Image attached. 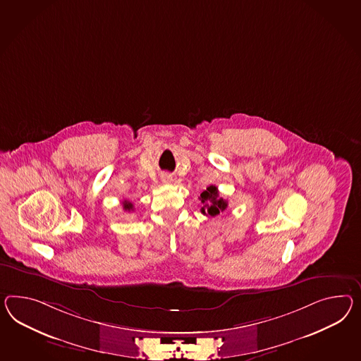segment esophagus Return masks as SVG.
I'll use <instances>...</instances> for the list:
<instances>
[{
	"label": "esophagus",
	"mask_w": 361,
	"mask_h": 361,
	"mask_svg": "<svg viewBox=\"0 0 361 361\" xmlns=\"http://www.w3.org/2000/svg\"><path fill=\"white\" fill-rule=\"evenodd\" d=\"M173 180V178L170 176H167V174H165V176H162V182L164 183H170Z\"/></svg>",
	"instance_id": "34e87169"
}]
</instances>
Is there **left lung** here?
I'll list each match as a JSON object with an SVG mask.
<instances>
[{"label":"left lung","instance_id":"1","mask_svg":"<svg viewBox=\"0 0 361 361\" xmlns=\"http://www.w3.org/2000/svg\"><path fill=\"white\" fill-rule=\"evenodd\" d=\"M200 202H202V213L207 216H217L219 213L224 212L228 207V202L224 200L219 195V190L216 185H209L207 190H204L200 194Z\"/></svg>","mask_w":361,"mask_h":361}]
</instances>
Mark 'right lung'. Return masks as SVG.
Segmentation results:
<instances>
[{"label": "right lung", "mask_w": 361, "mask_h": 361, "mask_svg": "<svg viewBox=\"0 0 361 361\" xmlns=\"http://www.w3.org/2000/svg\"><path fill=\"white\" fill-rule=\"evenodd\" d=\"M123 208H124L126 211H132L133 204L130 203V202H127V200H124V202H123Z\"/></svg>", "instance_id": "1"}]
</instances>
